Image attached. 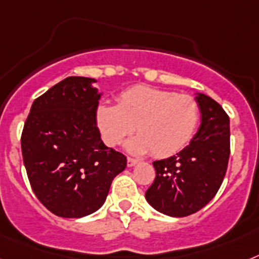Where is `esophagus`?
Returning <instances> with one entry per match:
<instances>
[{
    "instance_id": "34e87169",
    "label": "esophagus",
    "mask_w": 259,
    "mask_h": 259,
    "mask_svg": "<svg viewBox=\"0 0 259 259\" xmlns=\"http://www.w3.org/2000/svg\"><path fill=\"white\" fill-rule=\"evenodd\" d=\"M137 163H140V160L138 159H134V158H127V166L129 167H133V166H136Z\"/></svg>"
}]
</instances>
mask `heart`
Here are the masks:
<instances>
[{
    "instance_id": "obj_1",
    "label": "heart",
    "mask_w": 259,
    "mask_h": 259,
    "mask_svg": "<svg viewBox=\"0 0 259 259\" xmlns=\"http://www.w3.org/2000/svg\"><path fill=\"white\" fill-rule=\"evenodd\" d=\"M96 125L103 141L118 146L136 130L140 133L126 143L132 154L151 153L166 158L190 143L200 122V106L190 95L136 85L119 93L117 105L100 104Z\"/></svg>"
}]
</instances>
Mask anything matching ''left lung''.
<instances>
[{
  "instance_id": "8db88e82",
  "label": "left lung",
  "mask_w": 259,
  "mask_h": 259,
  "mask_svg": "<svg viewBox=\"0 0 259 259\" xmlns=\"http://www.w3.org/2000/svg\"><path fill=\"white\" fill-rule=\"evenodd\" d=\"M201 125L188 146L153 162L156 177L146 191L154 209L172 217L190 216L213 199L227 174L230 154L229 117L209 96H196Z\"/></svg>"
}]
</instances>
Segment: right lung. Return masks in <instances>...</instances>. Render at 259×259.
I'll return each mask as SVG.
<instances>
[{
	"instance_id": "right-lung-1",
	"label": "right lung",
	"mask_w": 259,
	"mask_h": 259,
	"mask_svg": "<svg viewBox=\"0 0 259 259\" xmlns=\"http://www.w3.org/2000/svg\"><path fill=\"white\" fill-rule=\"evenodd\" d=\"M95 79L71 76L35 99L21 137L27 178L50 212L79 219L96 212L126 156L104 145L96 125Z\"/></svg>"
}]
</instances>
